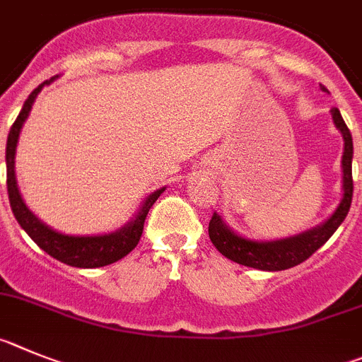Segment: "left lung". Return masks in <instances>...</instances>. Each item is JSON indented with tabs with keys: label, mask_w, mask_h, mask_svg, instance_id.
Returning <instances> with one entry per match:
<instances>
[{
	"label": "left lung",
	"mask_w": 362,
	"mask_h": 362,
	"mask_svg": "<svg viewBox=\"0 0 362 362\" xmlns=\"http://www.w3.org/2000/svg\"><path fill=\"white\" fill-rule=\"evenodd\" d=\"M325 90V88H323ZM332 119L335 126L343 133L344 153H343V200L335 213L325 221L323 226L298 236L276 240V242H254L247 238L234 234L229 227L221 221L216 213L209 221V238L213 245L220 250L226 258L240 263V265L252 267L258 270H285L299 265L308 259L319 247L328 242V238L343 223L351 205L354 197V178H351V157H354V142L348 126L344 124L339 110L332 108Z\"/></svg>",
	"instance_id": "obj_1"
}]
</instances>
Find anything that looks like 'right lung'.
<instances>
[{"mask_svg":"<svg viewBox=\"0 0 362 362\" xmlns=\"http://www.w3.org/2000/svg\"><path fill=\"white\" fill-rule=\"evenodd\" d=\"M54 79L55 77H52V79L41 83L28 95V99L23 104L21 112H19L18 119L12 124L8 139H6V189H8V200H11L12 213H14L19 226L27 230L28 236L45 252L50 254L52 258L59 259V262L66 263L70 267H79V269H95V267L110 265V263L122 259L126 254H129L135 249L142 236V230H144L146 216H148L151 205L160 197V193H164V187L149 194L148 200L142 204V209L139 211L135 220L129 221L128 226L122 227L117 233L104 234V236H68V234H61L57 230L50 229L48 226H45L43 221L37 220L28 211L21 194H19L14 173V157L19 132H21L23 122L27 120L28 113H30L35 97H37V93L41 92V88L45 84H50Z\"/></svg>","mask_w":362,"mask_h":362,"instance_id":"right-lung-1","label":"right lung"}]
</instances>
